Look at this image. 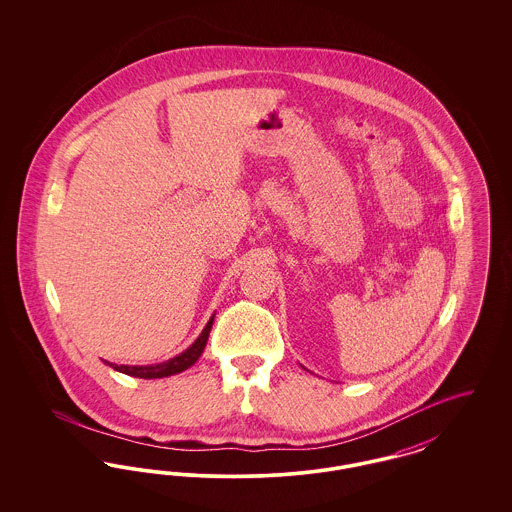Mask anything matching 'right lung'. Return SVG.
<instances>
[{
    "label": "right lung",
    "instance_id": "obj_1",
    "mask_svg": "<svg viewBox=\"0 0 512 512\" xmlns=\"http://www.w3.org/2000/svg\"><path fill=\"white\" fill-rule=\"evenodd\" d=\"M211 326H213V318L207 322L205 330L201 332V336L192 343L190 349H186L182 355L174 357L167 363H161V365L155 366H126V365H115V363H107L109 366H113L115 370H119L122 374H128V376H134V378H165V376H171V374H178L186 368L194 365L195 361L199 359V355L203 353L205 345H207V338H209V332H211Z\"/></svg>",
    "mask_w": 512,
    "mask_h": 512
}]
</instances>
